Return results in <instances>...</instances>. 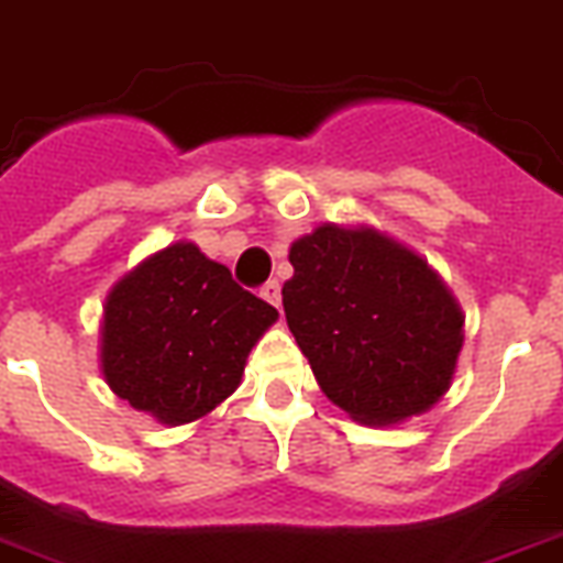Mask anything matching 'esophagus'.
<instances>
[{"label":"esophagus","instance_id":"esophagus-1","mask_svg":"<svg viewBox=\"0 0 563 563\" xmlns=\"http://www.w3.org/2000/svg\"><path fill=\"white\" fill-rule=\"evenodd\" d=\"M260 297L266 300V303H272L274 309H280V283L277 280H268L263 289H260Z\"/></svg>","mask_w":563,"mask_h":563}]
</instances>
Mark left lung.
I'll return each instance as SVG.
<instances>
[{
  "label": "left lung",
  "instance_id": "left-lung-1",
  "mask_svg": "<svg viewBox=\"0 0 563 563\" xmlns=\"http://www.w3.org/2000/svg\"><path fill=\"white\" fill-rule=\"evenodd\" d=\"M286 323L325 398L361 423H398L446 395L464 314L423 257L375 229L323 223L295 240Z\"/></svg>",
  "mask_w": 563,
  "mask_h": 563
}]
</instances>
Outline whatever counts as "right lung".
Here are the masks:
<instances>
[{
	"instance_id": "add662e5",
	"label": "right lung",
	"mask_w": 563,
	"mask_h": 563,
	"mask_svg": "<svg viewBox=\"0 0 563 563\" xmlns=\"http://www.w3.org/2000/svg\"><path fill=\"white\" fill-rule=\"evenodd\" d=\"M274 320L277 309L229 268L194 243H172L108 291L102 375L113 395L159 423H191L238 389L245 357Z\"/></svg>"
}]
</instances>
